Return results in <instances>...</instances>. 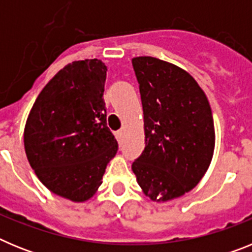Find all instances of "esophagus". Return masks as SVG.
I'll list each match as a JSON object with an SVG mask.
<instances>
[{
  "label": "esophagus",
  "instance_id": "34e87169",
  "mask_svg": "<svg viewBox=\"0 0 252 252\" xmlns=\"http://www.w3.org/2000/svg\"><path fill=\"white\" fill-rule=\"evenodd\" d=\"M124 136H125L124 131H119V132L116 133V137H117L119 142H122V140H124Z\"/></svg>",
  "mask_w": 252,
  "mask_h": 252
}]
</instances>
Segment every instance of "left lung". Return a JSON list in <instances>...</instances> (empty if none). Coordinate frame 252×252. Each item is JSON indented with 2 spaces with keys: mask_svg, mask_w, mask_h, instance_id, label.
Instances as JSON below:
<instances>
[{
  "mask_svg": "<svg viewBox=\"0 0 252 252\" xmlns=\"http://www.w3.org/2000/svg\"><path fill=\"white\" fill-rule=\"evenodd\" d=\"M132 66L145 131V149L132 171L146 197L168 202L192 190L212 161V111L206 93L184 69L153 57L133 58Z\"/></svg>",
  "mask_w": 252,
  "mask_h": 252,
  "instance_id": "8db88e82",
  "label": "left lung"
}]
</instances>
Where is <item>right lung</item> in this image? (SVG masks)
<instances>
[{
    "label": "right lung",
    "instance_id": "right-lung-1",
    "mask_svg": "<svg viewBox=\"0 0 252 252\" xmlns=\"http://www.w3.org/2000/svg\"><path fill=\"white\" fill-rule=\"evenodd\" d=\"M106 72L99 59L68 64L44 87L26 120L31 168L50 192L72 202L95 194L119 148L106 122Z\"/></svg>",
    "mask_w": 252,
    "mask_h": 252
}]
</instances>
